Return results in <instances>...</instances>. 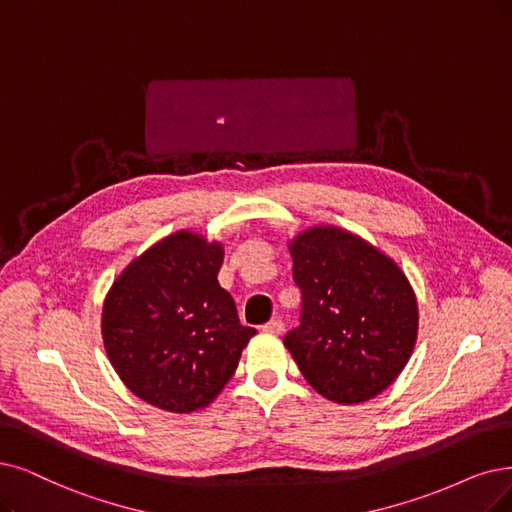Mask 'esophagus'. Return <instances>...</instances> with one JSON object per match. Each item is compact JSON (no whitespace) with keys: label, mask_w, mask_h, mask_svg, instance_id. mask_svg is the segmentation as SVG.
Returning <instances> with one entry per match:
<instances>
[{"label":"esophagus","mask_w":512,"mask_h":512,"mask_svg":"<svg viewBox=\"0 0 512 512\" xmlns=\"http://www.w3.org/2000/svg\"><path fill=\"white\" fill-rule=\"evenodd\" d=\"M283 327H285V325H283L281 319H273V321L262 325V332H267V334H281Z\"/></svg>","instance_id":"34e87169"}]
</instances>
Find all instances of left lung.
<instances>
[{"instance_id": "left-lung-1", "label": "left lung", "mask_w": 512, "mask_h": 512, "mask_svg": "<svg viewBox=\"0 0 512 512\" xmlns=\"http://www.w3.org/2000/svg\"><path fill=\"white\" fill-rule=\"evenodd\" d=\"M300 325L283 344L319 395L353 405L380 395L412 357L418 302L399 264L338 227L290 241Z\"/></svg>"}]
</instances>
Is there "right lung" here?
Here are the masks:
<instances>
[{
    "mask_svg": "<svg viewBox=\"0 0 512 512\" xmlns=\"http://www.w3.org/2000/svg\"><path fill=\"white\" fill-rule=\"evenodd\" d=\"M224 250L178 231L132 260L102 306V340L130 391L166 412L210 405L256 334L220 288Z\"/></svg>",
    "mask_w": 512,
    "mask_h": 512,
    "instance_id": "add662e5",
    "label": "right lung"
}]
</instances>
